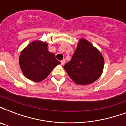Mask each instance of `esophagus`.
Masks as SVG:
<instances>
[{"instance_id": "1", "label": "esophagus", "mask_w": 126, "mask_h": 126, "mask_svg": "<svg viewBox=\"0 0 126 126\" xmlns=\"http://www.w3.org/2000/svg\"><path fill=\"white\" fill-rule=\"evenodd\" d=\"M65 62H66V60L65 59H63V60L61 61V65H64L65 64Z\"/></svg>"}]
</instances>
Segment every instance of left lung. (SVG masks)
<instances>
[{
  "instance_id": "left-lung-1",
  "label": "left lung",
  "mask_w": 126,
  "mask_h": 126,
  "mask_svg": "<svg viewBox=\"0 0 126 126\" xmlns=\"http://www.w3.org/2000/svg\"><path fill=\"white\" fill-rule=\"evenodd\" d=\"M104 58L100 51L85 39L81 38L71 60L64 69L73 81L77 85H89L101 76Z\"/></svg>"
}]
</instances>
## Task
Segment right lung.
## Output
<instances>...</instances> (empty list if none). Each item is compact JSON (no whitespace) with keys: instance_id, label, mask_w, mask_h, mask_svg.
I'll list each match as a JSON object with an SVG mask.
<instances>
[{"instance_id":"1","label":"right lung","mask_w":126,"mask_h":126,"mask_svg":"<svg viewBox=\"0 0 126 126\" xmlns=\"http://www.w3.org/2000/svg\"><path fill=\"white\" fill-rule=\"evenodd\" d=\"M49 43L41 40L31 42L20 52L19 65L23 75L34 82H41L60 64L53 53L49 51Z\"/></svg>"}]
</instances>
